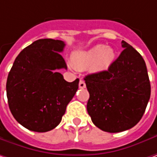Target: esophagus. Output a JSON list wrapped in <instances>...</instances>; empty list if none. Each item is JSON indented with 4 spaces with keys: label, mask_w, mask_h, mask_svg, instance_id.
I'll return each instance as SVG.
<instances>
[{
    "label": "esophagus",
    "mask_w": 157,
    "mask_h": 157,
    "mask_svg": "<svg viewBox=\"0 0 157 157\" xmlns=\"http://www.w3.org/2000/svg\"><path fill=\"white\" fill-rule=\"evenodd\" d=\"M86 87L85 82H84V81L83 80H80V82H79V88L80 89H84Z\"/></svg>",
    "instance_id": "34e87169"
}]
</instances>
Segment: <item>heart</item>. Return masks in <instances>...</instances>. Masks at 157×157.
<instances>
[{"label":"heart","instance_id":"heart-1","mask_svg":"<svg viewBox=\"0 0 157 157\" xmlns=\"http://www.w3.org/2000/svg\"><path fill=\"white\" fill-rule=\"evenodd\" d=\"M116 53L112 47L97 44L89 50L75 52L73 55L74 64L81 68L91 67L94 72H105L111 68L115 61Z\"/></svg>","mask_w":157,"mask_h":157}]
</instances>
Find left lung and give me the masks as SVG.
Returning a JSON list of instances; mask_svg holds the SVG:
<instances>
[{"label": "left lung", "instance_id": "1", "mask_svg": "<svg viewBox=\"0 0 157 157\" xmlns=\"http://www.w3.org/2000/svg\"><path fill=\"white\" fill-rule=\"evenodd\" d=\"M118 59L107 71L85 76L90 93L87 111L94 125L109 133L135 126L150 98V82L146 63L132 45L122 40Z\"/></svg>", "mask_w": 157, "mask_h": 157}]
</instances>
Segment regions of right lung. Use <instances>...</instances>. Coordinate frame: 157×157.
Returning <instances> with one entry per match:
<instances>
[{
  "label": "right lung",
  "mask_w": 157,
  "mask_h": 157,
  "mask_svg": "<svg viewBox=\"0 0 157 157\" xmlns=\"http://www.w3.org/2000/svg\"><path fill=\"white\" fill-rule=\"evenodd\" d=\"M65 45L61 40L38 39L18 54L9 73L6 90L10 112L31 131L55 128L78 90L79 79L68 82L57 71L67 69L59 53Z\"/></svg>",
  "instance_id": "1"
}]
</instances>
